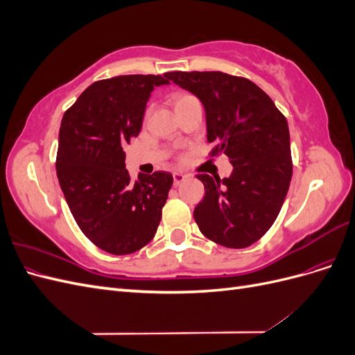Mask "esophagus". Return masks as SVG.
Returning <instances> with one entry per match:
<instances>
[{
  "instance_id": "1",
  "label": "esophagus",
  "mask_w": 355,
  "mask_h": 355,
  "mask_svg": "<svg viewBox=\"0 0 355 355\" xmlns=\"http://www.w3.org/2000/svg\"><path fill=\"white\" fill-rule=\"evenodd\" d=\"M185 179H187V176L184 173H175L173 175V184H175V187H179L182 182H185Z\"/></svg>"
}]
</instances>
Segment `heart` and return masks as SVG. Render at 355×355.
Returning a JSON list of instances; mask_svg holds the SVG:
<instances>
[{
    "label": "heart",
    "mask_w": 355,
    "mask_h": 355,
    "mask_svg": "<svg viewBox=\"0 0 355 355\" xmlns=\"http://www.w3.org/2000/svg\"><path fill=\"white\" fill-rule=\"evenodd\" d=\"M191 101H197L194 96L189 94V93H176L173 96V103L175 106L178 105H182V103H187V102H191Z\"/></svg>",
    "instance_id": "heart-1"
}]
</instances>
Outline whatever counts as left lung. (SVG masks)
<instances>
[{"label": "left lung", "instance_id": "1", "mask_svg": "<svg viewBox=\"0 0 355 355\" xmlns=\"http://www.w3.org/2000/svg\"><path fill=\"white\" fill-rule=\"evenodd\" d=\"M179 87L196 94L206 111L211 157L225 154L230 178L198 173L204 198L194 219L204 237L230 249H244L272 227L292 180L286 116L254 83L219 71L167 72Z\"/></svg>", "mask_w": 355, "mask_h": 355}]
</instances>
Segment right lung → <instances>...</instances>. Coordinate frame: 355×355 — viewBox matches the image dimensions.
Masks as SVG:
<instances>
[{"mask_svg": "<svg viewBox=\"0 0 355 355\" xmlns=\"http://www.w3.org/2000/svg\"><path fill=\"white\" fill-rule=\"evenodd\" d=\"M166 77V75H164ZM161 75H120L93 83L62 118L56 171L63 196L83 234L112 254L141 250L154 239L173 185L166 171L125 170L124 145L142 128Z\"/></svg>", "mask_w": 355, "mask_h": 355, "instance_id": "1", "label": "right lung"}]
</instances>
